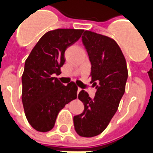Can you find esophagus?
Returning <instances> with one entry per match:
<instances>
[{"mask_svg": "<svg viewBox=\"0 0 153 153\" xmlns=\"http://www.w3.org/2000/svg\"><path fill=\"white\" fill-rule=\"evenodd\" d=\"M80 91H81V88H78V93H79V92Z\"/></svg>", "mask_w": 153, "mask_h": 153, "instance_id": "1", "label": "esophagus"}]
</instances>
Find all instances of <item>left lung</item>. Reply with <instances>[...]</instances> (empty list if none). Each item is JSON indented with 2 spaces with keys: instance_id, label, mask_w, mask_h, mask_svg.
<instances>
[{
  "instance_id": "8db88e82",
  "label": "left lung",
  "mask_w": 153,
  "mask_h": 153,
  "mask_svg": "<svg viewBox=\"0 0 153 153\" xmlns=\"http://www.w3.org/2000/svg\"><path fill=\"white\" fill-rule=\"evenodd\" d=\"M82 40L91 64V82L97 91L93 99L84 90L79 93L84 110L74 117V125L79 135L89 138L102 133L117 112L128 71L125 56L114 39L85 30Z\"/></svg>"
}]
</instances>
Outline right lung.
I'll return each mask as SVG.
<instances>
[{"mask_svg": "<svg viewBox=\"0 0 153 153\" xmlns=\"http://www.w3.org/2000/svg\"><path fill=\"white\" fill-rule=\"evenodd\" d=\"M82 32V29L49 30L37 42L25 62L22 101L28 123L37 131H51L60 110L77 98L75 82L63 85L53 74H61L65 49Z\"/></svg>", "mask_w": 153, "mask_h": 153, "instance_id": "1", "label": "right lung"}]
</instances>
